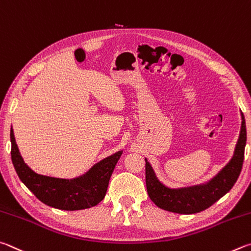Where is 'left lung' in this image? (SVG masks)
<instances>
[{"mask_svg": "<svg viewBox=\"0 0 251 251\" xmlns=\"http://www.w3.org/2000/svg\"><path fill=\"white\" fill-rule=\"evenodd\" d=\"M241 130L235 154L229 163L212 181L199 186L171 190L156 178L151 165L146 163L148 194L157 207L177 214H195L208 208L231 190L243 169L245 146L247 141L245 117L241 113Z\"/></svg>", "mask_w": 251, "mask_h": 251, "instance_id": "1", "label": "left lung"}]
</instances>
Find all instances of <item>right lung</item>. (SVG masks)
Returning a JSON list of instances; mask_svg holds the SVG:
<instances>
[{"instance_id": "right-lung-1", "label": "right lung", "mask_w": 251, "mask_h": 251, "mask_svg": "<svg viewBox=\"0 0 251 251\" xmlns=\"http://www.w3.org/2000/svg\"><path fill=\"white\" fill-rule=\"evenodd\" d=\"M11 157L17 175L25 186L45 205L64 210H78L98 205L104 199L109 179L122 152L97 163L89 172L74 179L43 176L24 163L11 129Z\"/></svg>"}]
</instances>
